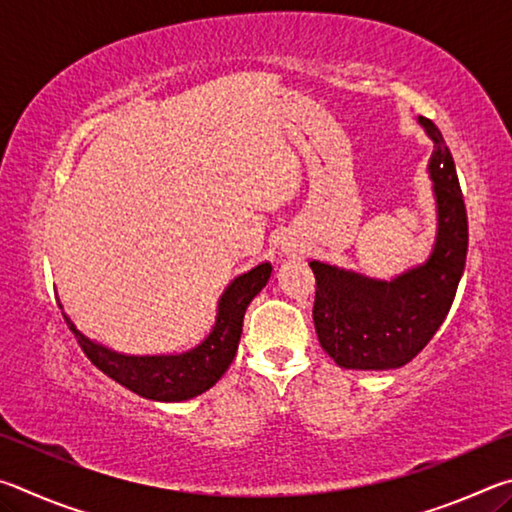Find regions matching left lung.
<instances>
[{"label": "left lung", "mask_w": 512, "mask_h": 512, "mask_svg": "<svg viewBox=\"0 0 512 512\" xmlns=\"http://www.w3.org/2000/svg\"><path fill=\"white\" fill-rule=\"evenodd\" d=\"M420 124L433 140L429 178L438 232L429 259L391 282L372 280L323 262L316 275L314 325L323 350L341 368L391 370L409 363L443 325L467 257V212L454 158L431 119Z\"/></svg>", "instance_id": "8db88e82"}]
</instances>
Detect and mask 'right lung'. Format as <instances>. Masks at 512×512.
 Wrapping results in <instances>:
<instances>
[{"label": "right lung", "mask_w": 512, "mask_h": 512, "mask_svg": "<svg viewBox=\"0 0 512 512\" xmlns=\"http://www.w3.org/2000/svg\"><path fill=\"white\" fill-rule=\"evenodd\" d=\"M273 266L268 262L257 264L250 271L237 275L223 296L219 298L216 320L212 332L196 345V348L180 354H119L115 350L90 341L81 334L65 314L81 350L103 375L115 379L128 391L155 402H183L201 395L223 377V372L235 359L237 345L244 327V314L259 291L266 287Z\"/></svg>", "instance_id": "obj_1"}]
</instances>
